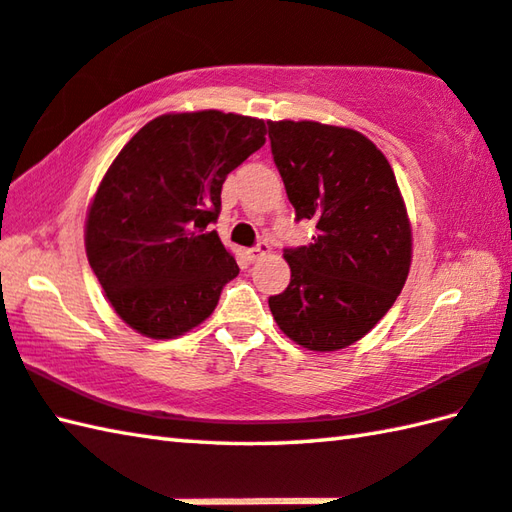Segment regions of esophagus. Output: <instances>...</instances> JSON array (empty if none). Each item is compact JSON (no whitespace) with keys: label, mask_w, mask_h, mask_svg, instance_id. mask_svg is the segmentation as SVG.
Instances as JSON below:
<instances>
[{"label":"esophagus","mask_w":512,"mask_h":512,"mask_svg":"<svg viewBox=\"0 0 512 512\" xmlns=\"http://www.w3.org/2000/svg\"><path fill=\"white\" fill-rule=\"evenodd\" d=\"M265 254H269V245H267V243H258L256 247L245 249V256H247L249 263H256V260H258L260 256H265Z\"/></svg>","instance_id":"34e87169"}]
</instances>
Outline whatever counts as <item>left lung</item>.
<instances>
[{"instance_id": "left-lung-1", "label": "left lung", "mask_w": 512, "mask_h": 512, "mask_svg": "<svg viewBox=\"0 0 512 512\" xmlns=\"http://www.w3.org/2000/svg\"><path fill=\"white\" fill-rule=\"evenodd\" d=\"M272 156L296 220H314L310 245L285 249L292 269L269 296L278 327L314 352L363 339L401 294L412 229L390 162L363 136L321 122H267Z\"/></svg>"}]
</instances>
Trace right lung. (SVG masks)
Masks as SVG:
<instances>
[{"label": "right lung", "instance_id": "obj_1", "mask_svg": "<svg viewBox=\"0 0 512 512\" xmlns=\"http://www.w3.org/2000/svg\"><path fill=\"white\" fill-rule=\"evenodd\" d=\"M265 133L249 115L167 113L104 173L86 214V256L115 314L142 336L189 332L238 276L211 223L227 173L263 147Z\"/></svg>", "mask_w": 512, "mask_h": 512}]
</instances>
